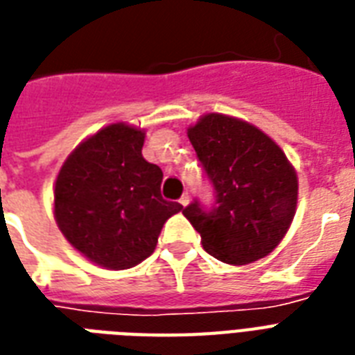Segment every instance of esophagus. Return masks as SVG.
Returning <instances> with one entry per match:
<instances>
[{
    "label": "esophagus",
    "mask_w": 355,
    "mask_h": 355,
    "mask_svg": "<svg viewBox=\"0 0 355 355\" xmlns=\"http://www.w3.org/2000/svg\"><path fill=\"white\" fill-rule=\"evenodd\" d=\"M189 202H191V196H189V192H185V194L180 198V203L185 207V205H189Z\"/></svg>",
    "instance_id": "obj_1"
}]
</instances>
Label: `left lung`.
I'll return each instance as SVG.
<instances>
[{
	"mask_svg": "<svg viewBox=\"0 0 355 355\" xmlns=\"http://www.w3.org/2000/svg\"><path fill=\"white\" fill-rule=\"evenodd\" d=\"M213 185L215 203L194 200L183 215L207 254L246 265L276 248L296 213L298 178L282 148L252 123L209 112L187 131Z\"/></svg>",
	"mask_w": 355,
	"mask_h": 355,
	"instance_id": "1",
	"label": "left lung"
}]
</instances>
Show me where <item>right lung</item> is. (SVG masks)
<instances>
[{
	"label": "right lung",
	"mask_w": 355,
	"mask_h": 355,
	"mask_svg": "<svg viewBox=\"0 0 355 355\" xmlns=\"http://www.w3.org/2000/svg\"><path fill=\"white\" fill-rule=\"evenodd\" d=\"M142 129L111 123L68 155L55 181V220L66 241L111 270L150 257L164 222L183 209L161 196L163 170L142 157Z\"/></svg>",
	"instance_id": "1"
}]
</instances>
